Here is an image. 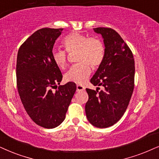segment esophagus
I'll list each match as a JSON object with an SVG mask.
<instances>
[{
	"label": "esophagus",
	"instance_id": "34e87169",
	"mask_svg": "<svg viewBox=\"0 0 159 159\" xmlns=\"http://www.w3.org/2000/svg\"><path fill=\"white\" fill-rule=\"evenodd\" d=\"M85 89V87L81 85H77L76 86V90H77V92L78 91H82V90H84Z\"/></svg>",
	"mask_w": 159,
	"mask_h": 159
}]
</instances>
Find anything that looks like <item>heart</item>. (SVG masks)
Segmentation results:
<instances>
[{
    "label": "heart",
    "mask_w": 159,
    "mask_h": 159,
    "mask_svg": "<svg viewBox=\"0 0 159 159\" xmlns=\"http://www.w3.org/2000/svg\"><path fill=\"white\" fill-rule=\"evenodd\" d=\"M64 47L69 53L78 51V65H74L64 75L67 82L82 84L92 73L91 65L98 67L105 57V46L98 37H89L82 34L74 32L64 38ZM54 64L60 69H65L67 65L66 52L53 49L51 53Z\"/></svg>",
    "instance_id": "heart-1"
}]
</instances>
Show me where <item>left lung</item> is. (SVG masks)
<instances>
[{"label": "left lung", "instance_id": "8db88e82", "mask_svg": "<svg viewBox=\"0 0 159 159\" xmlns=\"http://www.w3.org/2000/svg\"><path fill=\"white\" fill-rule=\"evenodd\" d=\"M101 34L105 46V57L92 76L94 86H103L98 92L86 89L89 100L85 106L88 121L94 127L104 128L121 119L131 98L134 87L135 66L131 51L119 34L109 28H95Z\"/></svg>", "mask_w": 159, "mask_h": 159}]
</instances>
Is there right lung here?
Masks as SVG:
<instances>
[{
  "label": "right lung",
  "instance_id": "right-lung-1",
  "mask_svg": "<svg viewBox=\"0 0 159 159\" xmlns=\"http://www.w3.org/2000/svg\"><path fill=\"white\" fill-rule=\"evenodd\" d=\"M64 29H41L20 46L17 53L16 75L20 98L26 112L38 125L45 128L59 126L76 90L68 82L59 85L62 75L52 59L56 40Z\"/></svg>",
  "mask_w": 159,
  "mask_h": 159
}]
</instances>
